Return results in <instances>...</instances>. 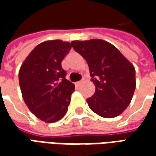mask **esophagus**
I'll use <instances>...</instances> for the list:
<instances>
[{"label": "esophagus", "instance_id": "34e87169", "mask_svg": "<svg viewBox=\"0 0 156 156\" xmlns=\"http://www.w3.org/2000/svg\"><path fill=\"white\" fill-rule=\"evenodd\" d=\"M83 80H81V81L77 82V83H76V85H78V86H79V85L81 84V83H83Z\"/></svg>", "mask_w": 156, "mask_h": 156}]
</instances>
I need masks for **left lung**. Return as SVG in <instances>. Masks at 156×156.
<instances>
[{"instance_id": "1", "label": "left lung", "mask_w": 156, "mask_h": 156, "mask_svg": "<svg viewBox=\"0 0 156 156\" xmlns=\"http://www.w3.org/2000/svg\"><path fill=\"white\" fill-rule=\"evenodd\" d=\"M71 44L88 62L95 84V93L87 98L89 108L104 118L120 115L129 105L135 89L134 66L108 41L92 39Z\"/></svg>"}]
</instances>
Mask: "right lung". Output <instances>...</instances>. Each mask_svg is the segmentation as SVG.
Instances as JSON below:
<instances>
[{"mask_svg":"<svg viewBox=\"0 0 156 156\" xmlns=\"http://www.w3.org/2000/svg\"><path fill=\"white\" fill-rule=\"evenodd\" d=\"M72 48L61 40L37 45L19 71V83L26 105L47 123L61 119L67 113L74 84L66 79L62 61Z\"/></svg>","mask_w":156,"mask_h":156,"instance_id":"obj_1","label":"right lung"}]
</instances>
